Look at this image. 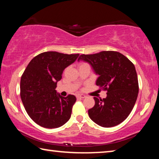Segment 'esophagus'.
<instances>
[{
  "mask_svg": "<svg viewBox=\"0 0 159 159\" xmlns=\"http://www.w3.org/2000/svg\"><path fill=\"white\" fill-rule=\"evenodd\" d=\"M77 98L83 99V98H86V96L85 95H83V94H79V95H77Z\"/></svg>",
  "mask_w": 159,
  "mask_h": 159,
  "instance_id": "34e87169",
  "label": "esophagus"
}]
</instances>
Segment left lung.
<instances>
[{"label": "left lung", "mask_w": 159, "mask_h": 159, "mask_svg": "<svg viewBox=\"0 0 159 159\" xmlns=\"http://www.w3.org/2000/svg\"><path fill=\"white\" fill-rule=\"evenodd\" d=\"M88 62L98 77L96 85L107 90V98H94L95 104L88 110L90 119L104 128L117 125L126 119L138 98L139 86L134 64L121 53L102 51L81 55L78 61Z\"/></svg>", "instance_id": "1"}]
</instances>
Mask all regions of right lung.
I'll list each match as a JSON object with an SVG mask.
<instances>
[{"label":"right lung","mask_w":159,"mask_h":159,"mask_svg":"<svg viewBox=\"0 0 159 159\" xmlns=\"http://www.w3.org/2000/svg\"><path fill=\"white\" fill-rule=\"evenodd\" d=\"M79 56L49 51L36 56L26 66L21 78L20 96L28 115L38 125L57 128L69 120L76 97L64 98L55 88L64 70Z\"/></svg>","instance_id":"obj_1"}]
</instances>
